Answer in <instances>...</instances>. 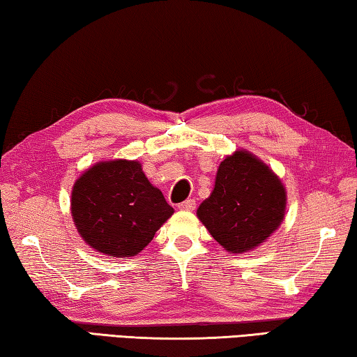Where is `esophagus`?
Returning a JSON list of instances; mask_svg holds the SVG:
<instances>
[{"instance_id": "34e87169", "label": "esophagus", "mask_w": 357, "mask_h": 357, "mask_svg": "<svg viewBox=\"0 0 357 357\" xmlns=\"http://www.w3.org/2000/svg\"><path fill=\"white\" fill-rule=\"evenodd\" d=\"M195 206H197L195 200H185V202L178 204V209H181V211H193V209H195Z\"/></svg>"}]
</instances>
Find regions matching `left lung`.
Wrapping results in <instances>:
<instances>
[{
	"label": "left lung",
	"instance_id": "8db88e82",
	"mask_svg": "<svg viewBox=\"0 0 357 357\" xmlns=\"http://www.w3.org/2000/svg\"><path fill=\"white\" fill-rule=\"evenodd\" d=\"M285 206V187L273 170L247 151H236L220 164L214 190L197 215L223 249L243 253L279 228Z\"/></svg>",
	"mask_w": 357,
	"mask_h": 357
}]
</instances>
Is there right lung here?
<instances>
[{
	"mask_svg": "<svg viewBox=\"0 0 357 357\" xmlns=\"http://www.w3.org/2000/svg\"><path fill=\"white\" fill-rule=\"evenodd\" d=\"M72 215L80 236L110 257H134L173 214L135 160H110L84 172L72 189Z\"/></svg>",
	"mask_w": 357,
	"mask_h": 357,
	"instance_id": "1",
	"label": "right lung"
}]
</instances>
